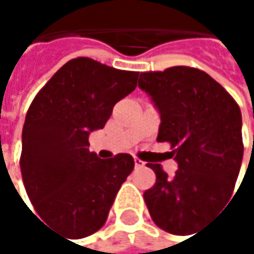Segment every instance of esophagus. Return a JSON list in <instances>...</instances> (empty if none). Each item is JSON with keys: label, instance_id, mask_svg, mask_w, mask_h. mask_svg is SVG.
<instances>
[{"label": "esophagus", "instance_id": "obj_1", "mask_svg": "<svg viewBox=\"0 0 254 254\" xmlns=\"http://www.w3.org/2000/svg\"><path fill=\"white\" fill-rule=\"evenodd\" d=\"M133 163H135V168H136V169H139V168H144V166H145V163H144L141 159H138V157H133Z\"/></svg>", "mask_w": 254, "mask_h": 254}]
</instances>
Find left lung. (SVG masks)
I'll list each match as a JSON object with an SVG mask.
<instances>
[{
  "instance_id": "obj_1",
  "label": "left lung",
  "mask_w": 254,
  "mask_h": 254,
  "mask_svg": "<svg viewBox=\"0 0 254 254\" xmlns=\"http://www.w3.org/2000/svg\"><path fill=\"white\" fill-rule=\"evenodd\" d=\"M138 85L160 112L157 141L171 144L178 162L172 178L148 163L156 182L144 200L159 228L184 235L232 195L244 150L241 112L221 83L195 67L142 72Z\"/></svg>"
}]
</instances>
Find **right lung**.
<instances>
[{"label": "right lung", "mask_w": 254, "mask_h": 254, "mask_svg": "<svg viewBox=\"0 0 254 254\" xmlns=\"http://www.w3.org/2000/svg\"><path fill=\"white\" fill-rule=\"evenodd\" d=\"M138 75L89 57L72 59L29 106L20 154L26 192L38 215L67 238L88 237L106 224L133 169L127 153L98 159L88 136L104 127L115 104L135 89Z\"/></svg>", "instance_id": "1"}]
</instances>
